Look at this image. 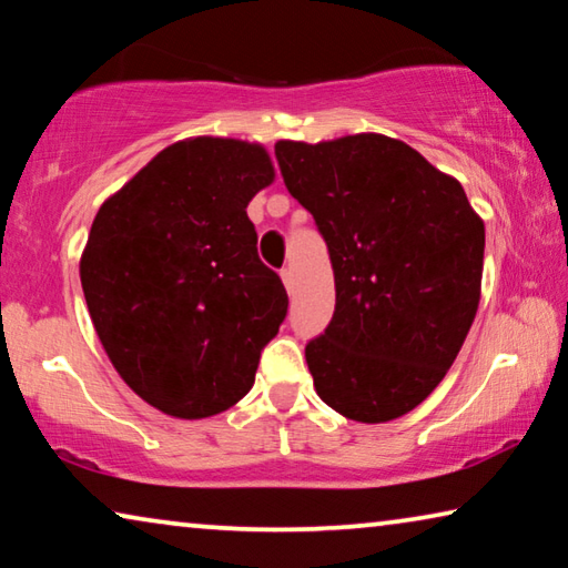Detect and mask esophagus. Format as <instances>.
Segmentation results:
<instances>
[{"label": "esophagus", "mask_w": 568, "mask_h": 568, "mask_svg": "<svg viewBox=\"0 0 568 568\" xmlns=\"http://www.w3.org/2000/svg\"><path fill=\"white\" fill-rule=\"evenodd\" d=\"M281 277H283V285L287 287V293H293V287H295V277H293V271H291V267H283V271H281Z\"/></svg>", "instance_id": "1"}]
</instances>
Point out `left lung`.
<instances>
[{"instance_id": "obj_1", "label": "left lung", "mask_w": 568, "mask_h": 568, "mask_svg": "<svg viewBox=\"0 0 568 568\" xmlns=\"http://www.w3.org/2000/svg\"><path fill=\"white\" fill-rule=\"evenodd\" d=\"M275 158L335 275L333 321L305 345L315 390L358 423L406 416L444 381L476 318L484 220L456 178L386 134L277 140Z\"/></svg>"}]
</instances>
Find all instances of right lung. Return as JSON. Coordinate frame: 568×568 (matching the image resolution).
<instances>
[{
    "instance_id": "add662e5",
    "label": "right lung",
    "mask_w": 568,
    "mask_h": 568,
    "mask_svg": "<svg viewBox=\"0 0 568 568\" xmlns=\"http://www.w3.org/2000/svg\"><path fill=\"white\" fill-rule=\"evenodd\" d=\"M273 180L257 142L187 138L94 215L80 257L92 325L122 381L168 416L235 406L281 328L287 293L245 213Z\"/></svg>"
}]
</instances>
